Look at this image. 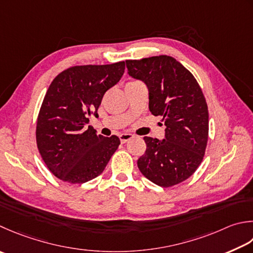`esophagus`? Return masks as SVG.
Instances as JSON below:
<instances>
[{"instance_id":"34e87169","label":"esophagus","mask_w":253,"mask_h":253,"mask_svg":"<svg viewBox=\"0 0 253 253\" xmlns=\"http://www.w3.org/2000/svg\"><path fill=\"white\" fill-rule=\"evenodd\" d=\"M132 137L133 136L131 135V133H122V135H120V139H121L122 143H125L127 141H129Z\"/></svg>"}]
</instances>
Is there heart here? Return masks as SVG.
Listing matches in <instances>:
<instances>
[{
  "mask_svg": "<svg viewBox=\"0 0 253 253\" xmlns=\"http://www.w3.org/2000/svg\"><path fill=\"white\" fill-rule=\"evenodd\" d=\"M138 83H141V82L138 81V80H130V81H128L126 83V86L127 85H133V84H138Z\"/></svg>",
  "mask_w": 253,
  "mask_h": 253,
  "instance_id": "heart-1",
  "label": "heart"
}]
</instances>
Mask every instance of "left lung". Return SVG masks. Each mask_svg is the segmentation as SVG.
<instances>
[{"label":"left lung","instance_id":"1","mask_svg":"<svg viewBox=\"0 0 253 253\" xmlns=\"http://www.w3.org/2000/svg\"><path fill=\"white\" fill-rule=\"evenodd\" d=\"M128 73L149 90V110L162 117V141L143 137L146 151L137 166L148 180L162 187L185 181L204 159L209 141V107L199 82L170 56L126 60Z\"/></svg>","mask_w":253,"mask_h":253}]
</instances>
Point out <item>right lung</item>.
I'll list each match as a JSON object with an SVG mask.
<instances>
[{
    "mask_svg": "<svg viewBox=\"0 0 253 253\" xmlns=\"http://www.w3.org/2000/svg\"><path fill=\"white\" fill-rule=\"evenodd\" d=\"M125 61L73 66L53 79L39 110L36 142L52 174L71 184L95 179L121 145L117 136L86 127L105 92L121 80Z\"/></svg>",
    "mask_w": 253,
    "mask_h": 253,
    "instance_id": "add662e5",
    "label": "right lung"
}]
</instances>
